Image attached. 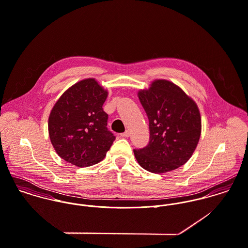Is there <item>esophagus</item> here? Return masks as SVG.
Wrapping results in <instances>:
<instances>
[{
    "mask_svg": "<svg viewBox=\"0 0 248 248\" xmlns=\"http://www.w3.org/2000/svg\"><path fill=\"white\" fill-rule=\"evenodd\" d=\"M129 135H130V132H129L128 130H126L125 132H124V133H122V134H121V136L123 138L129 137Z\"/></svg>",
    "mask_w": 248,
    "mask_h": 248,
    "instance_id": "34e87169",
    "label": "esophagus"
}]
</instances>
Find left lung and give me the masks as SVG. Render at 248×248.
<instances>
[{
  "label": "left lung",
  "instance_id": "left-lung-1",
  "mask_svg": "<svg viewBox=\"0 0 248 248\" xmlns=\"http://www.w3.org/2000/svg\"><path fill=\"white\" fill-rule=\"evenodd\" d=\"M149 121L148 144L134 149L139 165L152 173H165L185 165L192 156L202 132L197 104L167 80H155L138 92Z\"/></svg>",
  "mask_w": 248,
  "mask_h": 248
}]
</instances>
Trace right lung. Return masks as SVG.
I'll return each instance as SVG.
<instances>
[{
	"label": "right lung",
	"instance_id": "add662e5",
	"mask_svg": "<svg viewBox=\"0 0 248 248\" xmlns=\"http://www.w3.org/2000/svg\"><path fill=\"white\" fill-rule=\"evenodd\" d=\"M108 92L93 78L70 86L56 102L48 118V133L56 153L65 162L86 167L101 162L115 136L103 105Z\"/></svg>",
	"mask_w": 248,
	"mask_h": 248
}]
</instances>
